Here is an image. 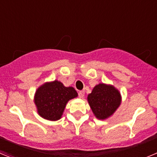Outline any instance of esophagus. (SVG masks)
I'll return each instance as SVG.
<instances>
[{
    "mask_svg": "<svg viewBox=\"0 0 157 157\" xmlns=\"http://www.w3.org/2000/svg\"><path fill=\"white\" fill-rule=\"evenodd\" d=\"M84 95H85V92H84V91H79V92H78V97H79L80 98H82L83 97H84Z\"/></svg>",
    "mask_w": 157,
    "mask_h": 157,
    "instance_id": "34e87169",
    "label": "esophagus"
}]
</instances>
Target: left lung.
I'll return each instance as SVG.
<instances>
[{"instance_id": "left-lung-1", "label": "left lung", "mask_w": 157, "mask_h": 157, "mask_svg": "<svg viewBox=\"0 0 157 157\" xmlns=\"http://www.w3.org/2000/svg\"><path fill=\"white\" fill-rule=\"evenodd\" d=\"M87 101L95 117L106 120L120 107L122 97L119 90L112 85L99 83L87 97Z\"/></svg>"}]
</instances>
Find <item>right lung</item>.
Segmentation results:
<instances>
[{"label":"right lung","instance_id":"add662e5","mask_svg":"<svg viewBox=\"0 0 157 157\" xmlns=\"http://www.w3.org/2000/svg\"><path fill=\"white\" fill-rule=\"evenodd\" d=\"M77 97L78 93L73 87H66L61 82L54 80L45 82L37 89L34 102L41 117L56 121L63 116L67 102Z\"/></svg>","mask_w":157,"mask_h":157}]
</instances>
